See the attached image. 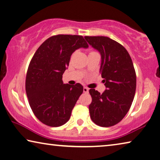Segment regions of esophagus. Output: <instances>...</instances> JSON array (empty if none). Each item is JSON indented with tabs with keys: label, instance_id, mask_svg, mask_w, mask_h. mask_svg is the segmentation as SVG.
<instances>
[{
	"label": "esophagus",
	"instance_id": "esophagus-1",
	"mask_svg": "<svg viewBox=\"0 0 160 160\" xmlns=\"http://www.w3.org/2000/svg\"><path fill=\"white\" fill-rule=\"evenodd\" d=\"M88 91H89V88H87V87H86V86H84V87H83V92L86 93H88Z\"/></svg>",
	"mask_w": 160,
	"mask_h": 160
}]
</instances>
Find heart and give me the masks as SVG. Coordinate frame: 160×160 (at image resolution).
Masks as SVG:
<instances>
[{
	"label": "heart",
	"instance_id": "obj_1",
	"mask_svg": "<svg viewBox=\"0 0 160 160\" xmlns=\"http://www.w3.org/2000/svg\"><path fill=\"white\" fill-rule=\"evenodd\" d=\"M91 52H90V53H91Z\"/></svg>",
	"mask_w": 160,
	"mask_h": 160
}]
</instances>
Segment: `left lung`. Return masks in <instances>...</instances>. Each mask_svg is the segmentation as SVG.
Instances as JSON below:
<instances>
[{
	"mask_svg": "<svg viewBox=\"0 0 160 160\" xmlns=\"http://www.w3.org/2000/svg\"><path fill=\"white\" fill-rule=\"evenodd\" d=\"M92 48L100 52V72L106 89L100 93L89 90L92 102L90 117L101 127L116 125L131 106L136 90V74L129 53L123 46L108 37H84Z\"/></svg>",
	"mask_w": 160,
	"mask_h": 160,
	"instance_id": "obj_1",
	"label": "left lung"
}]
</instances>
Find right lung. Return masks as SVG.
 Masks as SVG:
<instances>
[{
	"mask_svg": "<svg viewBox=\"0 0 160 160\" xmlns=\"http://www.w3.org/2000/svg\"><path fill=\"white\" fill-rule=\"evenodd\" d=\"M81 48H88L81 35L52 36L39 47L29 64L25 80L29 104L38 119L48 126L66 123L83 93L80 83L62 82L71 56Z\"/></svg>",
	"mask_w": 160,
	"mask_h": 160,
	"instance_id": "obj_1",
	"label": "right lung"
}]
</instances>
